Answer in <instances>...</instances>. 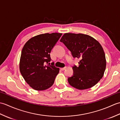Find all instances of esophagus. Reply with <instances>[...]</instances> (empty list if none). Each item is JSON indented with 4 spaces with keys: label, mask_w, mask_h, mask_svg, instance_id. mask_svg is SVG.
Listing matches in <instances>:
<instances>
[{
    "label": "esophagus",
    "mask_w": 120,
    "mask_h": 120,
    "mask_svg": "<svg viewBox=\"0 0 120 120\" xmlns=\"http://www.w3.org/2000/svg\"><path fill=\"white\" fill-rule=\"evenodd\" d=\"M66 68H67V67H64V68H60V70H62V71H64L66 69Z\"/></svg>",
    "instance_id": "obj_1"
}]
</instances>
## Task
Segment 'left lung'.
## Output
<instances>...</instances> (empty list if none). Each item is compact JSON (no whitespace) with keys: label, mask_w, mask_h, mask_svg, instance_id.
Listing matches in <instances>:
<instances>
[{"label":"left lung","mask_w":120,"mask_h":120,"mask_svg":"<svg viewBox=\"0 0 120 120\" xmlns=\"http://www.w3.org/2000/svg\"><path fill=\"white\" fill-rule=\"evenodd\" d=\"M74 58H80L79 66L73 67V75L68 77L70 85L78 90L95 86L103 77L106 61L103 47L98 41L82 34H64L60 40Z\"/></svg>","instance_id":"8db88e82"}]
</instances>
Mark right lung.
Segmentation results:
<instances>
[{
  "label": "right lung",
  "instance_id": "obj_1",
  "mask_svg": "<svg viewBox=\"0 0 120 120\" xmlns=\"http://www.w3.org/2000/svg\"><path fill=\"white\" fill-rule=\"evenodd\" d=\"M60 33L44 34L36 35L25 43L22 49L19 70L26 82L38 91L52 86L59 68L46 64L50 61V53L62 35Z\"/></svg>",
  "mask_w": 120,
  "mask_h": 120
}]
</instances>
